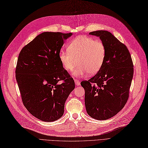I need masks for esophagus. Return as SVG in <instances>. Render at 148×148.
Segmentation results:
<instances>
[{
    "label": "esophagus",
    "mask_w": 148,
    "mask_h": 148,
    "mask_svg": "<svg viewBox=\"0 0 148 148\" xmlns=\"http://www.w3.org/2000/svg\"><path fill=\"white\" fill-rule=\"evenodd\" d=\"M74 82H75V85L77 86H79L80 85V82L77 79H75L74 80Z\"/></svg>",
    "instance_id": "34e87169"
}]
</instances>
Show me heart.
Segmentation results:
<instances>
[{"mask_svg": "<svg viewBox=\"0 0 148 148\" xmlns=\"http://www.w3.org/2000/svg\"><path fill=\"white\" fill-rule=\"evenodd\" d=\"M106 56V46L100 40L88 36H79L71 41L68 50H61L59 58L63 67L72 71L77 64L73 74L81 77L88 73L96 74L102 68Z\"/></svg>", "mask_w": 148, "mask_h": 148, "instance_id": "b5f03b06", "label": "heart"}]
</instances>
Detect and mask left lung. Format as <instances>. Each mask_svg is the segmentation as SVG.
<instances>
[{"instance_id":"left-lung-1","label":"left lung","mask_w":148,"mask_h":148,"mask_svg":"<svg viewBox=\"0 0 148 148\" xmlns=\"http://www.w3.org/2000/svg\"><path fill=\"white\" fill-rule=\"evenodd\" d=\"M89 34L99 36L105 44L106 56L97 73L80 84L85 89L87 113L94 119L105 120L116 115L126 103L134 64L127 46L110 32L98 30Z\"/></svg>"}]
</instances>
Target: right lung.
Here are the masks:
<instances>
[{
	"mask_svg": "<svg viewBox=\"0 0 148 148\" xmlns=\"http://www.w3.org/2000/svg\"><path fill=\"white\" fill-rule=\"evenodd\" d=\"M71 35L43 32L19 54L15 73L22 101L33 116L42 121L52 122L62 116L64 103L75 88L74 79L59 58L64 40Z\"/></svg>",
	"mask_w": 148,
	"mask_h": 148,
	"instance_id": "1",
	"label": "right lung"
}]
</instances>
